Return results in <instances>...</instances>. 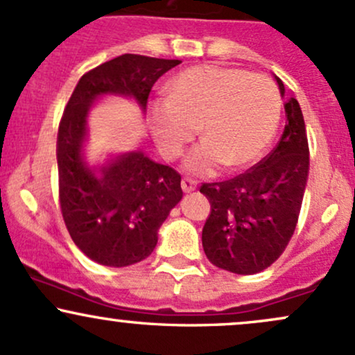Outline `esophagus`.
Masks as SVG:
<instances>
[{
	"label": "esophagus",
	"instance_id": "34e87169",
	"mask_svg": "<svg viewBox=\"0 0 355 355\" xmlns=\"http://www.w3.org/2000/svg\"><path fill=\"white\" fill-rule=\"evenodd\" d=\"M196 189H197L196 180H192V178H182V190H184L185 193L193 192Z\"/></svg>",
	"mask_w": 355,
	"mask_h": 355
}]
</instances>
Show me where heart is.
<instances>
[{"label": "heart", "instance_id": "obj_1", "mask_svg": "<svg viewBox=\"0 0 355 355\" xmlns=\"http://www.w3.org/2000/svg\"><path fill=\"white\" fill-rule=\"evenodd\" d=\"M168 99L148 109L159 153L173 159L204 136L185 159L193 175H212L222 165L243 168L258 159L276 133L282 112L278 87L243 69L200 64L175 73L165 85Z\"/></svg>", "mask_w": 355, "mask_h": 355}]
</instances>
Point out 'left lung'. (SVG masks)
<instances>
[{"mask_svg": "<svg viewBox=\"0 0 355 355\" xmlns=\"http://www.w3.org/2000/svg\"><path fill=\"white\" fill-rule=\"evenodd\" d=\"M279 92L285 85L276 77ZM286 124L278 145L258 165L225 182L202 184L210 214L202 246L214 266L254 275L282 256L297 227L306 178L309 139L295 97L285 104Z\"/></svg>", "mask_w": 355, "mask_h": 355, "instance_id": "obj_1", "label": "left lung"}]
</instances>
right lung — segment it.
I'll list each match as a JSON object with an SVG mask.
<instances>
[{"label":"right lung","instance_id":"obj_1","mask_svg":"<svg viewBox=\"0 0 355 355\" xmlns=\"http://www.w3.org/2000/svg\"><path fill=\"white\" fill-rule=\"evenodd\" d=\"M180 60L124 53L80 77L57 138L58 200L76 246L103 266L123 268L153 252L158 229L182 200V177L143 151L99 165L84 157L87 111L101 96L133 97L145 111L151 87Z\"/></svg>","mask_w":355,"mask_h":355}]
</instances>
